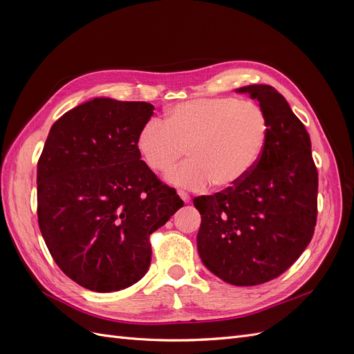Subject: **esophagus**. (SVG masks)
I'll list each match as a JSON object with an SVG mask.
<instances>
[{
	"label": "esophagus",
	"mask_w": 354,
	"mask_h": 354,
	"mask_svg": "<svg viewBox=\"0 0 354 354\" xmlns=\"http://www.w3.org/2000/svg\"><path fill=\"white\" fill-rule=\"evenodd\" d=\"M177 194H178V196L181 198V199H183L185 202H189V199H190V196L186 194V192L185 190H177Z\"/></svg>",
	"instance_id": "obj_1"
}]
</instances>
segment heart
<instances>
[{"mask_svg":"<svg viewBox=\"0 0 354 354\" xmlns=\"http://www.w3.org/2000/svg\"><path fill=\"white\" fill-rule=\"evenodd\" d=\"M269 128L257 102L199 99L167 109L162 121H147L138 131L137 147L156 173H168L187 151L189 160L167 176L171 185L224 187L238 183L259 162Z\"/></svg>","mask_w":354,"mask_h":354,"instance_id":"heart-1","label":"heart"}]
</instances>
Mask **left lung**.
<instances>
[{
  "instance_id": "obj_1",
  "label": "left lung",
  "mask_w": 354,
  "mask_h": 354,
  "mask_svg": "<svg viewBox=\"0 0 354 354\" xmlns=\"http://www.w3.org/2000/svg\"><path fill=\"white\" fill-rule=\"evenodd\" d=\"M248 93L269 120V138L254 168L217 194L194 198L201 214V261L221 281L254 286L285 273L307 248L317 217V169L304 124L272 85Z\"/></svg>"
}]
</instances>
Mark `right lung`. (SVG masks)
Segmentation results:
<instances>
[{
    "label": "right lung",
    "instance_id": "obj_1",
    "mask_svg": "<svg viewBox=\"0 0 354 354\" xmlns=\"http://www.w3.org/2000/svg\"><path fill=\"white\" fill-rule=\"evenodd\" d=\"M147 102L95 97L53 124L38 160V224L53 260L95 292L138 282L152 260L149 236L183 207L140 159Z\"/></svg>",
    "mask_w": 354,
    "mask_h": 354
}]
</instances>
